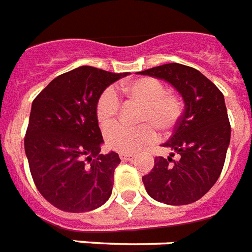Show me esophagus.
I'll return each instance as SVG.
<instances>
[{
    "mask_svg": "<svg viewBox=\"0 0 252 252\" xmlns=\"http://www.w3.org/2000/svg\"><path fill=\"white\" fill-rule=\"evenodd\" d=\"M120 158H121L122 161H132V159L135 158V155H132V153H121V155H120Z\"/></svg>",
    "mask_w": 252,
    "mask_h": 252,
    "instance_id": "34e87169",
    "label": "esophagus"
}]
</instances>
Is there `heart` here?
<instances>
[{
  "instance_id": "1",
  "label": "heart",
  "mask_w": 252,
  "mask_h": 252,
  "mask_svg": "<svg viewBox=\"0 0 252 252\" xmlns=\"http://www.w3.org/2000/svg\"><path fill=\"white\" fill-rule=\"evenodd\" d=\"M120 90L132 101L141 104L138 113L139 127L116 125L105 131V143L111 149L122 153L139 152L156 140L158 131L171 130L182 114V100L165 93L163 85L152 77H140L122 85ZM120 111V99L113 89H105L97 97L95 113L101 127L116 121Z\"/></svg>"
}]
</instances>
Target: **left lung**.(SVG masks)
Listing matches in <instances>:
<instances>
[{
    "label": "left lung",
    "instance_id": "left-lung-1",
    "mask_svg": "<svg viewBox=\"0 0 252 252\" xmlns=\"http://www.w3.org/2000/svg\"><path fill=\"white\" fill-rule=\"evenodd\" d=\"M139 74L163 80L184 101V112L171 138L162 147L167 158L156 157L143 176L149 196L166 205L196 202L219 179L230 143V124L221 91L199 70L179 63L163 64ZM176 153L179 160H172Z\"/></svg>",
    "mask_w": 252,
    "mask_h": 252
}]
</instances>
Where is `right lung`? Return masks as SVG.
Wrapping results in <instances>:
<instances>
[{
	"label": "right lung",
	"instance_id": "1",
	"mask_svg": "<svg viewBox=\"0 0 252 252\" xmlns=\"http://www.w3.org/2000/svg\"><path fill=\"white\" fill-rule=\"evenodd\" d=\"M127 74L78 66L54 78L33 100L24 149L37 189L56 209L86 213L111 197L121 159L113 151L100 155L95 107L100 94Z\"/></svg>",
	"mask_w": 252,
	"mask_h": 252
}]
</instances>
